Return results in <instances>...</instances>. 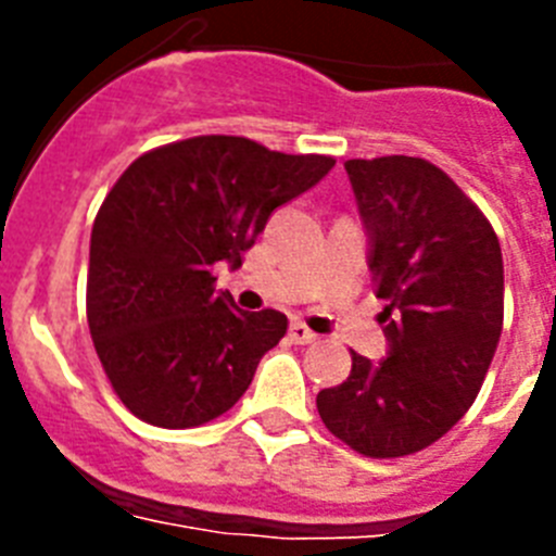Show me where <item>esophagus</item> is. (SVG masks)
Wrapping results in <instances>:
<instances>
[{
  "instance_id": "esophagus-1",
  "label": "esophagus",
  "mask_w": 556,
  "mask_h": 556,
  "mask_svg": "<svg viewBox=\"0 0 556 556\" xmlns=\"http://www.w3.org/2000/svg\"><path fill=\"white\" fill-rule=\"evenodd\" d=\"M289 339H292L294 345H308V342H314V339H317V333H314L306 323L294 320L292 326H289Z\"/></svg>"
}]
</instances>
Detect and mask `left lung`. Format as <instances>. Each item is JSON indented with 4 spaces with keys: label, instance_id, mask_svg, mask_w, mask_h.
<instances>
[{
    "label": "left lung",
    "instance_id": "8db88e82",
    "mask_svg": "<svg viewBox=\"0 0 556 556\" xmlns=\"http://www.w3.org/2000/svg\"><path fill=\"white\" fill-rule=\"evenodd\" d=\"M367 233L387 356L351 353V376L317 412L353 451L392 459L456 426L481 390L504 323L493 225L434 164L409 155L345 161Z\"/></svg>",
    "mask_w": 556,
    "mask_h": 556
}]
</instances>
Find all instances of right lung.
<instances>
[{"mask_svg":"<svg viewBox=\"0 0 556 556\" xmlns=\"http://www.w3.org/2000/svg\"><path fill=\"white\" fill-rule=\"evenodd\" d=\"M328 155H287L242 136H198L132 161L91 228L86 312L122 404L191 429L244 395L287 314L244 312L211 267H242L275 208L320 184Z\"/></svg>","mask_w":556,"mask_h":556,"instance_id":"add662e5","label":"right lung"}]
</instances>
